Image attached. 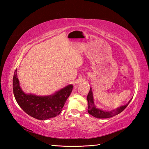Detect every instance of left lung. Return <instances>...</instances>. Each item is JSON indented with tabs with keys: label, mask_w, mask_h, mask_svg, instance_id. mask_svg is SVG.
Masks as SVG:
<instances>
[{
	"label": "left lung",
	"mask_w": 149,
	"mask_h": 149,
	"mask_svg": "<svg viewBox=\"0 0 149 149\" xmlns=\"http://www.w3.org/2000/svg\"><path fill=\"white\" fill-rule=\"evenodd\" d=\"M131 100L132 99L129 101L127 104H125L124 106H120L115 109L110 111H106L100 109L99 108H97V107H96L95 105L94 104L92 90H91V88H90V91L89 93H88V96H87L88 105V113L90 114L91 115H92L93 116L95 117V118H111V117H113L122 112L126 108V107L128 106V104L130 103Z\"/></svg>",
	"instance_id": "left-lung-1"
}]
</instances>
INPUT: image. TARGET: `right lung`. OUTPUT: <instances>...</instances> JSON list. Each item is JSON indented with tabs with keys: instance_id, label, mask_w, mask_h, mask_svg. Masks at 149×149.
Masks as SVG:
<instances>
[{
	"instance_id": "obj_1",
	"label": "right lung",
	"mask_w": 149,
	"mask_h": 149,
	"mask_svg": "<svg viewBox=\"0 0 149 149\" xmlns=\"http://www.w3.org/2000/svg\"><path fill=\"white\" fill-rule=\"evenodd\" d=\"M17 70L14 73L13 90L18 104L28 115L38 120H47L58 115L70 95L73 86L69 84L51 95L37 96L26 94L22 90L17 77Z\"/></svg>"
}]
</instances>
